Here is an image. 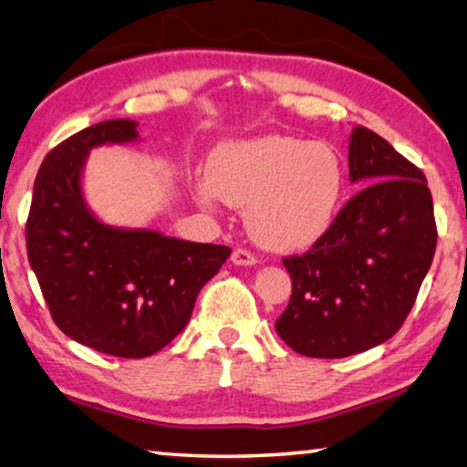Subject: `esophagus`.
<instances>
[{
  "instance_id": "esophagus-1",
  "label": "esophagus",
  "mask_w": 467,
  "mask_h": 467,
  "mask_svg": "<svg viewBox=\"0 0 467 467\" xmlns=\"http://www.w3.org/2000/svg\"><path fill=\"white\" fill-rule=\"evenodd\" d=\"M231 262H233L234 265H255V264H257V257L253 255V253H251L249 249L239 247V249L233 251Z\"/></svg>"
}]
</instances>
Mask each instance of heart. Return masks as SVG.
Segmentation results:
<instances>
[{
	"label": "heart",
	"mask_w": 467,
	"mask_h": 467,
	"mask_svg": "<svg viewBox=\"0 0 467 467\" xmlns=\"http://www.w3.org/2000/svg\"><path fill=\"white\" fill-rule=\"evenodd\" d=\"M344 192L337 154L321 141L264 136L214 150L197 200L247 205V226L272 251H300L334 223Z\"/></svg>",
	"instance_id": "heart-1"
}]
</instances>
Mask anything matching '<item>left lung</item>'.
Instances as JSON below:
<instances>
[{
    "mask_svg": "<svg viewBox=\"0 0 467 467\" xmlns=\"http://www.w3.org/2000/svg\"><path fill=\"white\" fill-rule=\"evenodd\" d=\"M348 167L352 183L365 187L309 251L282 259L292 295L275 331L311 358H344L387 342L412 311L437 249L420 169L362 125L352 130Z\"/></svg>",
    "mask_w": 467,
    "mask_h": 467,
    "instance_id": "1",
    "label": "left lung"
}]
</instances>
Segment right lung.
<instances>
[{"label":"right lung","instance_id":"1","mask_svg":"<svg viewBox=\"0 0 467 467\" xmlns=\"http://www.w3.org/2000/svg\"><path fill=\"white\" fill-rule=\"evenodd\" d=\"M136 128L131 119L102 121L55 146L38 169L26 220L28 262L55 326L119 358L150 357L179 336L233 251L92 216L80 185L86 156L138 140Z\"/></svg>","mask_w":467,"mask_h":467}]
</instances>
